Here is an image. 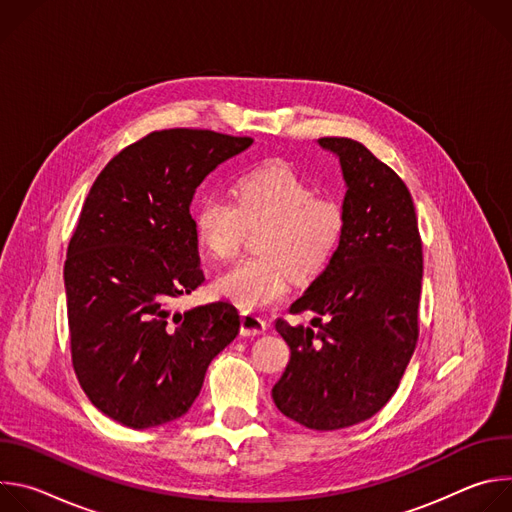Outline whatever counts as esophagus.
<instances>
[{"instance_id": "34e87169", "label": "esophagus", "mask_w": 512, "mask_h": 512, "mask_svg": "<svg viewBox=\"0 0 512 512\" xmlns=\"http://www.w3.org/2000/svg\"><path fill=\"white\" fill-rule=\"evenodd\" d=\"M267 330V322L257 316V314H251V312H245L241 316V334L243 336H259Z\"/></svg>"}]
</instances>
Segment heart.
Here are the masks:
<instances>
[{
    "label": "heart",
    "instance_id": "heart-1",
    "mask_svg": "<svg viewBox=\"0 0 512 512\" xmlns=\"http://www.w3.org/2000/svg\"><path fill=\"white\" fill-rule=\"evenodd\" d=\"M231 196L202 198L192 223L200 245L218 261L231 259L247 229L259 255L218 275L214 291L245 312L281 304L289 294V271L300 281L318 277L334 259L346 231L342 206L318 198V190L285 166L243 174Z\"/></svg>",
    "mask_w": 512,
    "mask_h": 512
}]
</instances>
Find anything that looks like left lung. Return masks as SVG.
Listing matches in <instances>:
<instances>
[{"instance_id": "8db88e82", "label": "left lung", "mask_w": 512, "mask_h": 512, "mask_svg": "<svg viewBox=\"0 0 512 512\" xmlns=\"http://www.w3.org/2000/svg\"><path fill=\"white\" fill-rule=\"evenodd\" d=\"M342 168L346 231L330 265L275 322L291 356L271 389L277 409L310 429L350 427L381 411L417 344L423 251L405 182L362 143L322 137Z\"/></svg>"}]
</instances>
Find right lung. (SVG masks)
Here are the masks:
<instances>
[{"label": "right lung", "instance_id": "1", "mask_svg": "<svg viewBox=\"0 0 512 512\" xmlns=\"http://www.w3.org/2000/svg\"><path fill=\"white\" fill-rule=\"evenodd\" d=\"M251 137L164 129L127 145L97 176L64 263L70 354L91 403L148 429L182 417L210 360L239 334V312L174 300L202 281L190 204L200 182Z\"/></svg>", "mask_w": 512, "mask_h": 512}]
</instances>
